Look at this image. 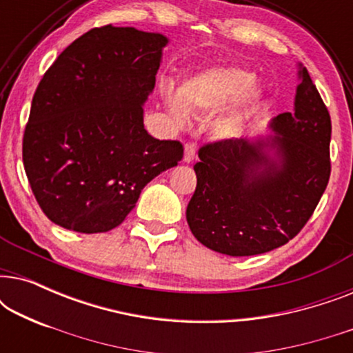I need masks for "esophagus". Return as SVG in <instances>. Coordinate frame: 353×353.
<instances>
[{
  "label": "esophagus",
  "mask_w": 353,
  "mask_h": 353,
  "mask_svg": "<svg viewBox=\"0 0 353 353\" xmlns=\"http://www.w3.org/2000/svg\"><path fill=\"white\" fill-rule=\"evenodd\" d=\"M194 157H196V144L194 143H186L183 161H185L186 163H190V162L194 161Z\"/></svg>",
  "instance_id": "34e87169"
}]
</instances>
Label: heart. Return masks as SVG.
<instances>
[{
  "mask_svg": "<svg viewBox=\"0 0 353 353\" xmlns=\"http://www.w3.org/2000/svg\"><path fill=\"white\" fill-rule=\"evenodd\" d=\"M254 81L255 75L249 70L239 67H214L183 81L178 96L165 91V103L173 117L178 122H185L186 110L209 112L241 96L239 104L215 122V132L226 137L241 127L245 110L257 99V93L250 90Z\"/></svg>",
  "mask_w": 353,
  "mask_h": 353,
  "instance_id": "heart-1",
  "label": "heart"
}]
</instances>
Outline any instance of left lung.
<instances>
[{"label": "left lung", "mask_w": 353, "mask_h": 353, "mask_svg": "<svg viewBox=\"0 0 353 353\" xmlns=\"http://www.w3.org/2000/svg\"><path fill=\"white\" fill-rule=\"evenodd\" d=\"M294 112L279 114L263 144L243 138L202 144L186 209L194 238L215 252L248 257L289 243L315 212L331 175V117L305 67Z\"/></svg>", "instance_id": "left-lung-1"}]
</instances>
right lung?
Here are the masks:
<instances>
[{"label": "right lung", "mask_w": 353, "mask_h": 353, "mask_svg": "<svg viewBox=\"0 0 353 353\" xmlns=\"http://www.w3.org/2000/svg\"><path fill=\"white\" fill-rule=\"evenodd\" d=\"M167 38L112 23L57 56L32 99L22 161L48 219L79 233L125 220L143 188L183 157V144L144 130L143 103Z\"/></svg>", "instance_id": "right-lung-1"}]
</instances>
